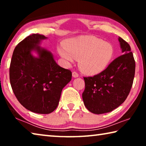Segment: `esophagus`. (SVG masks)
Segmentation results:
<instances>
[{"label":"esophagus","mask_w":146,"mask_h":146,"mask_svg":"<svg viewBox=\"0 0 146 146\" xmlns=\"http://www.w3.org/2000/svg\"><path fill=\"white\" fill-rule=\"evenodd\" d=\"M72 76H73V77H74V78H77V77H78L79 75H78V74L77 73L74 71V72L72 73Z\"/></svg>","instance_id":"34e87169"}]
</instances>
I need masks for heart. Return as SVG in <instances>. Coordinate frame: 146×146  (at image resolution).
I'll use <instances>...</instances> for the list:
<instances>
[{
    "mask_svg": "<svg viewBox=\"0 0 146 146\" xmlns=\"http://www.w3.org/2000/svg\"><path fill=\"white\" fill-rule=\"evenodd\" d=\"M62 58L68 64L78 59L80 70L86 75H97L108 67L114 55L110 43L92 36H80L69 40L58 48Z\"/></svg>",
    "mask_w": 146,
    "mask_h": 146,
    "instance_id": "1",
    "label": "heart"
}]
</instances>
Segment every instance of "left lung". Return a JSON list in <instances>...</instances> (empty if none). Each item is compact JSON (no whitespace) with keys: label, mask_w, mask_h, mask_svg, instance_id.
Wrapping results in <instances>:
<instances>
[{"label":"left lung","mask_w":146,"mask_h":146,"mask_svg":"<svg viewBox=\"0 0 146 146\" xmlns=\"http://www.w3.org/2000/svg\"><path fill=\"white\" fill-rule=\"evenodd\" d=\"M123 55L115 58L98 75L84 77L82 99L86 108L95 114L112 111L124 102L132 87L135 61L131 47L118 38Z\"/></svg>","instance_id":"8db88e82"}]
</instances>
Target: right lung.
I'll use <instances>...</instances> for the list:
<instances>
[{
  "label": "right lung",
  "mask_w": 146,
  "mask_h": 146,
  "mask_svg": "<svg viewBox=\"0 0 146 146\" xmlns=\"http://www.w3.org/2000/svg\"><path fill=\"white\" fill-rule=\"evenodd\" d=\"M47 38L40 34L24 38L15 48L9 67V80L17 100L38 114H49L57 108L62 90L72 76L70 70L56 63L50 51L40 46Z\"/></svg>",
  "instance_id": "obj_1"
}]
</instances>
